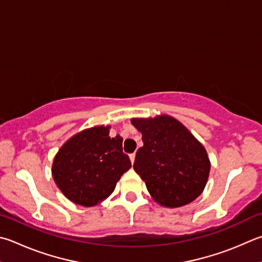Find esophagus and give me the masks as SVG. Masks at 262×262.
Returning <instances> with one entry per match:
<instances>
[{
    "instance_id": "34e87169",
    "label": "esophagus",
    "mask_w": 262,
    "mask_h": 262,
    "mask_svg": "<svg viewBox=\"0 0 262 262\" xmlns=\"http://www.w3.org/2000/svg\"><path fill=\"white\" fill-rule=\"evenodd\" d=\"M135 154H130L129 155V159H130V161H132V164H134V161H135Z\"/></svg>"
}]
</instances>
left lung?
<instances>
[{
  "label": "left lung",
  "instance_id": "1",
  "mask_svg": "<svg viewBox=\"0 0 262 262\" xmlns=\"http://www.w3.org/2000/svg\"><path fill=\"white\" fill-rule=\"evenodd\" d=\"M142 133L134 169L155 202L180 207L194 201L205 188L211 163L205 147L177 119L157 116L132 119Z\"/></svg>",
  "mask_w": 262,
  "mask_h": 262
}]
</instances>
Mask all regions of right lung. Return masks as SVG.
<instances>
[{
    "instance_id": "right-lung-1",
    "label": "right lung",
    "mask_w": 262,
    "mask_h": 262,
    "mask_svg": "<svg viewBox=\"0 0 262 262\" xmlns=\"http://www.w3.org/2000/svg\"><path fill=\"white\" fill-rule=\"evenodd\" d=\"M110 126L84 129L60 147L52 163V178L65 197L78 205L94 206L113 192L132 167L122 152V139L108 136Z\"/></svg>"
}]
</instances>
